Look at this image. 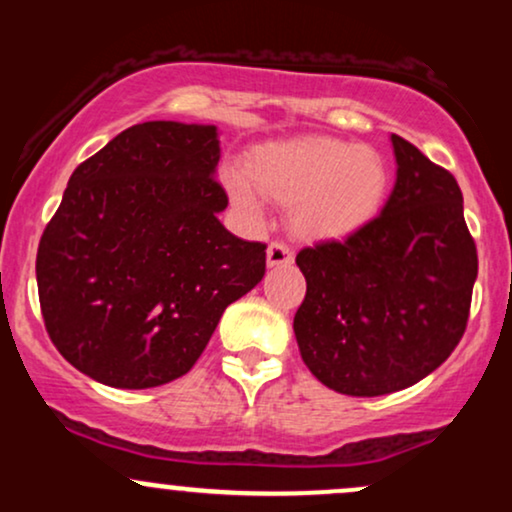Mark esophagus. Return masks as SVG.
Wrapping results in <instances>:
<instances>
[{
  "label": "esophagus",
  "mask_w": 512,
  "mask_h": 512,
  "mask_svg": "<svg viewBox=\"0 0 512 512\" xmlns=\"http://www.w3.org/2000/svg\"><path fill=\"white\" fill-rule=\"evenodd\" d=\"M293 262V252L289 245L284 243H272L267 248V264L269 267H286Z\"/></svg>",
  "instance_id": "1"
}]
</instances>
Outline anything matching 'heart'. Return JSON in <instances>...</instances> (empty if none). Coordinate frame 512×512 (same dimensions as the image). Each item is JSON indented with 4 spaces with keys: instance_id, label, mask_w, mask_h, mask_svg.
I'll return each instance as SVG.
<instances>
[{
    "instance_id": "b5f03b06",
    "label": "heart",
    "mask_w": 512,
    "mask_h": 512,
    "mask_svg": "<svg viewBox=\"0 0 512 512\" xmlns=\"http://www.w3.org/2000/svg\"><path fill=\"white\" fill-rule=\"evenodd\" d=\"M240 170L226 175L228 195L250 219L262 199L289 204V223L301 238H344L378 214L390 187V166L375 146L332 137L264 144Z\"/></svg>"
}]
</instances>
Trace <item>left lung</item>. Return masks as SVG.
<instances>
[{
  "instance_id": "1",
  "label": "left lung",
  "mask_w": 512,
  "mask_h": 512,
  "mask_svg": "<svg viewBox=\"0 0 512 512\" xmlns=\"http://www.w3.org/2000/svg\"><path fill=\"white\" fill-rule=\"evenodd\" d=\"M397 180L383 211L344 240L303 248L293 317L310 373L334 392L378 397L419 383L460 344L477 281L462 192L392 134Z\"/></svg>"
}]
</instances>
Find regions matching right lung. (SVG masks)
Segmentation results:
<instances>
[{
    "mask_svg": "<svg viewBox=\"0 0 512 512\" xmlns=\"http://www.w3.org/2000/svg\"><path fill=\"white\" fill-rule=\"evenodd\" d=\"M214 125L142 122L69 178L38 245L40 310L76 370L146 390L197 363L223 310L264 276V245L219 221Z\"/></svg>",
    "mask_w": 512,
    "mask_h": 512,
    "instance_id": "right-lung-1",
    "label": "right lung"
}]
</instances>
